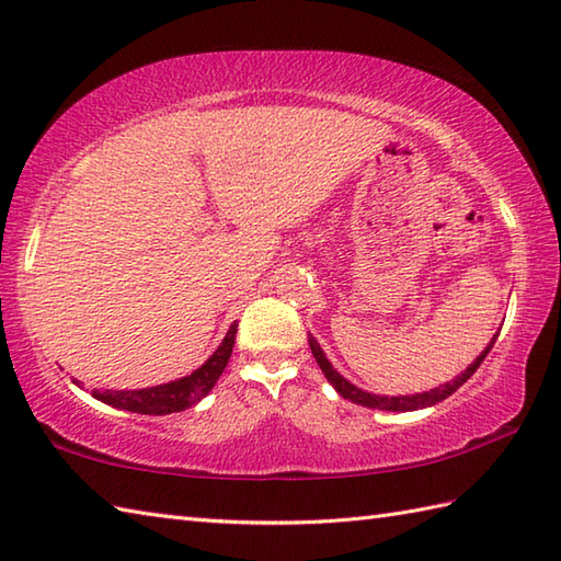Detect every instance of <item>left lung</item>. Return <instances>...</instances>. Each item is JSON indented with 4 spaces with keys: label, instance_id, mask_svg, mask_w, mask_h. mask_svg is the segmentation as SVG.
Wrapping results in <instances>:
<instances>
[{
    "label": "left lung",
    "instance_id": "1",
    "mask_svg": "<svg viewBox=\"0 0 561 561\" xmlns=\"http://www.w3.org/2000/svg\"><path fill=\"white\" fill-rule=\"evenodd\" d=\"M501 333V331H499ZM499 333L491 337V343L481 350V355L471 362V365L462 371V375H457L453 381H445L440 383V387H435L431 391H421V393H409V397H383V393H371V391H365L359 389L357 383H353L350 379H345L340 371L333 367V362L325 357L323 347L318 345V340L309 333V345H311V353L318 362V367H321V371L325 375V379L333 383V389L340 393V397L353 401L357 405H367V409H377V411H391V413H405V411H419V409H427V405H435L445 401L447 397H453V393L462 387V383L474 375V371L479 369L481 362H484V357L491 353L493 343H496Z\"/></svg>",
    "mask_w": 561,
    "mask_h": 561
}]
</instances>
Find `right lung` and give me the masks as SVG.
Returning a JSON list of instances; mask_svg holds the SVG:
<instances>
[{
	"label": "right lung",
	"mask_w": 561,
	"mask_h": 561,
	"mask_svg": "<svg viewBox=\"0 0 561 561\" xmlns=\"http://www.w3.org/2000/svg\"><path fill=\"white\" fill-rule=\"evenodd\" d=\"M236 331L238 323H230L226 337L221 345L216 347V353L208 357L199 369H194L192 375L180 377L168 383H158V387H146V389H124V391H112L94 389V399L106 405H114L118 411H130V413H142V415H168L190 409V405L199 403L208 391L216 387L218 377L224 375V369L233 353L236 345Z\"/></svg>",
	"instance_id": "right-lung-1"
}]
</instances>
